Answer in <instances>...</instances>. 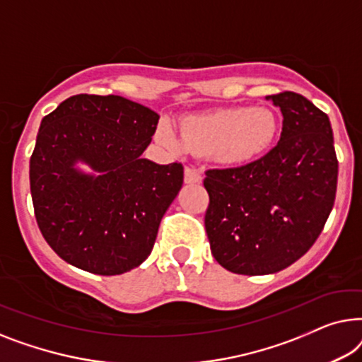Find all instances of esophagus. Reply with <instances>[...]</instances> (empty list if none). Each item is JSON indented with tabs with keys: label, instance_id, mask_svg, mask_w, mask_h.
Returning a JSON list of instances; mask_svg holds the SVG:
<instances>
[{
	"label": "esophagus",
	"instance_id": "1",
	"mask_svg": "<svg viewBox=\"0 0 362 362\" xmlns=\"http://www.w3.org/2000/svg\"><path fill=\"white\" fill-rule=\"evenodd\" d=\"M203 174L195 167H185V183H200Z\"/></svg>",
	"mask_w": 362,
	"mask_h": 362
}]
</instances>
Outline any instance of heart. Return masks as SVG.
Returning a JSON list of instances; mask_svg holds the SVG:
<instances>
[{
    "label": "heart",
    "instance_id": "heart-1",
    "mask_svg": "<svg viewBox=\"0 0 362 362\" xmlns=\"http://www.w3.org/2000/svg\"><path fill=\"white\" fill-rule=\"evenodd\" d=\"M277 129V118L271 110L233 106L187 116L182 121V139L192 154L211 156V159L225 165H244L269 151ZM156 137L169 149H180L174 126L167 119L157 126Z\"/></svg>",
    "mask_w": 362,
    "mask_h": 362
}]
</instances>
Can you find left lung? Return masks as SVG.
I'll list each match as a JSON object with an SVG mask.
<instances>
[{
  "mask_svg": "<svg viewBox=\"0 0 362 362\" xmlns=\"http://www.w3.org/2000/svg\"><path fill=\"white\" fill-rule=\"evenodd\" d=\"M282 134L261 159L205 172V230L228 271L264 276L288 267L322 233L332 211L338 159L327 113L295 91L269 96Z\"/></svg>",
  "mask_w": 362,
  "mask_h": 362,
  "instance_id": "obj_1",
  "label": "left lung"
}]
</instances>
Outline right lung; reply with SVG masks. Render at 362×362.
Here are the masks:
<instances>
[{
	"label": "right lung",
	"mask_w": 362,
	"mask_h": 362,
	"mask_svg": "<svg viewBox=\"0 0 362 362\" xmlns=\"http://www.w3.org/2000/svg\"><path fill=\"white\" fill-rule=\"evenodd\" d=\"M159 115L118 95H74L42 119L29 162L35 221L65 262L98 276L142 264L183 165L141 159ZM86 161L100 176L74 169Z\"/></svg>",
	"instance_id": "right-lung-1"
}]
</instances>
